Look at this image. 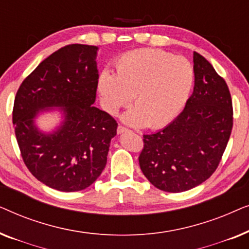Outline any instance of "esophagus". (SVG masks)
I'll return each mask as SVG.
<instances>
[{"label":"esophagus","mask_w":249,"mask_h":249,"mask_svg":"<svg viewBox=\"0 0 249 249\" xmlns=\"http://www.w3.org/2000/svg\"><path fill=\"white\" fill-rule=\"evenodd\" d=\"M128 131V129L124 127V125H119L118 127V134H124V132Z\"/></svg>","instance_id":"esophagus-1"}]
</instances>
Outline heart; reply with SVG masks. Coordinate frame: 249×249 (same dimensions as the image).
<instances>
[{
    "instance_id": "b5f03b06",
    "label": "heart",
    "mask_w": 249,
    "mask_h": 249,
    "mask_svg": "<svg viewBox=\"0 0 249 249\" xmlns=\"http://www.w3.org/2000/svg\"><path fill=\"white\" fill-rule=\"evenodd\" d=\"M194 81L195 70L186 57L144 49L119 57L115 73L102 71L98 91L104 108L111 114H117L134 96L135 107L124 114V121L137 127L158 128L183 110Z\"/></svg>"
}]
</instances>
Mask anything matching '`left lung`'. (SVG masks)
<instances>
[{
  "label": "left lung",
  "instance_id": "8db88e82",
  "mask_svg": "<svg viewBox=\"0 0 249 249\" xmlns=\"http://www.w3.org/2000/svg\"><path fill=\"white\" fill-rule=\"evenodd\" d=\"M194 70V91L183 111L165 128L142 139L139 165L148 181L163 192H186L209 179L232 130V101L227 83L197 52Z\"/></svg>",
  "mask_w": 249,
  "mask_h": 249
}]
</instances>
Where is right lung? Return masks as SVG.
Here are the masks:
<instances>
[{"instance_id":"add662e5","label":"right lung","mask_w":249,"mask_h":249,"mask_svg":"<svg viewBox=\"0 0 249 249\" xmlns=\"http://www.w3.org/2000/svg\"><path fill=\"white\" fill-rule=\"evenodd\" d=\"M97 47L71 44L42 61L22 81L12 121L23 162L37 180L60 192L89 187L107 165L118 124L94 107L98 84ZM57 107L64 121L56 131L39 132L35 119Z\"/></svg>"}]
</instances>
